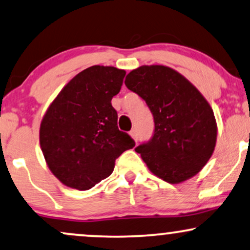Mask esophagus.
<instances>
[{
	"label": "esophagus",
	"mask_w": 250,
	"mask_h": 250,
	"mask_svg": "<svg viewBox=\"0 0 250 250\" xmlns=\"http://www.w3.org/2000/svg\"><path fill=\"white\" fill-rule=\"evenodd\" d=\"M130 135H131V137H133L134 140L136 141V142H137V140H138V135H137V131L135 130V129H133V130L130 131Z\"/></svg>",
	"instance_id": "34e87169"
}]
</instances>
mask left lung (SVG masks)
I'll return each mask as SVG.
<instances>
[{
    "label": "left lung",
    "mask_w": 250,
    "mask_h": 250,
    "mask_svg": "<svg viewBox=\"0 0 250 250\" xmlns=\"http://www.w3.org/2000/svg\"><path fill=\"white\" fill-rule=\"evenodd\" d=\"M125 86L146 101L154 116V134L135 151L152 173L171 184L191 178L214 151L216 123L200 92L172 68L141 66Z\"/></svg>",
    "instance_id": "1"
}]
</instances>
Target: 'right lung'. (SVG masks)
Instances as JSON below:
<instances>
[{"label": "right lung", "instance_id": "right-lung-1", "mask_svg": "<svg viewBox=\"0 0 250 250\" xmlns=\"http://www.w3.org/2000/svg\"><path fill=\"white\" fill-rule=\"evenodd\" d=\"M125 71L92 66L66 85L43 117L39 142L50 170L62 184L85 191L110 176L115 159L135 141L117 127L112 99Z\"/></svg>", "mask_w": 250, "mask_h": 250}]
</instances>
